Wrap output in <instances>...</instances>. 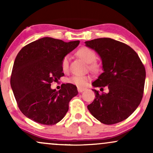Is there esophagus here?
<instances>
[{"mask_svg": "<svg viewBox=\"0 0 153 153\" xmlns=\"http://www.w3.org/2000/svg\"><path fill=\"white\" fill-rule=\"evenodd\" d=\"M85 90V88H80V87H78V91L79 93H82Z\"/></svg>", "mask_w": 153, "mask_h": 153, "instance_id": "34e87169", "label": "esophagus"}]
</instances>
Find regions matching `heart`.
I'll return each mask as SVG.
<instances>
[{"label":"heart","mask_w":153,"mask_h":153,"mask_svg":"<svg viewBox=\"0 0 153 153\" xmlns=\"http://www.w3.org/2000/svg\"><path fill=\"white\" fill-rule=\"evenodd\" d=\"M77 55L83 59L85 62L88 63L89 68L91 71H96L98 70V65L96 61L97 59L96 52L88 47H81L77 52ZM70 65V56L65 55L62 57L61 60V68L63 72H67L69 70ZM90 77L88 75H75L71 76L67 80L68 82L77 85L78 87H84L87 85L88 82L90 80Z\"/></svg>","instance_id":"b5f03b06"}]
</instances>
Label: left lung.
Wrapping results in <instances>:
<instances>
[{"label": "left lung", "mask_w": 153, "mask_h": 153, "mask_svg": "<svg viewBox=\"0 0 153 153\" xmlns=\"http://www.w3.org/2000/svg\"><path fill=\"white\" fill-rule=\"evenodd\" d=\"M85 45L99 54L103 72L93 82L94 87L108 86V94L93 90L96 98L88 109L105 124H114L127 119L136 110L143 96L145 66L136 52L126 44L111 38L85 42Z\"/></svg>", "instance_id": "left-lung-1"}]
</instances>
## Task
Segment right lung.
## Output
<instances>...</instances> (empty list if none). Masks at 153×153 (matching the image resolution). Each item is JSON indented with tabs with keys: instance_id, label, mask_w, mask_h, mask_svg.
Here are the masks:
<instances>
[{
	"instance_id": "obj_1",
	"label": "right lung",
	"mask_w": 153,
	"mask_h": 153,
	"mask_svg": "<svg viewBox=\"0 0 153 153\" xmlns=\"http://www.w3.org/2000/svg\"><path fill=\"white\" fill-rule=\"evenodd\" d=\"M80 41L43 37L24 47L16 57L10 86L21 111L31 120L53 125L63 119L69 102L78 94L71 83L62 84L57 91L51 83L64 76L62 57L78 46Z\"/></svg>"
}]
</instances>
